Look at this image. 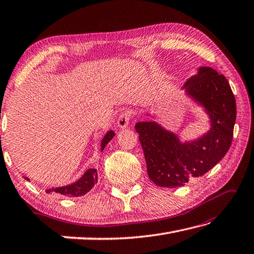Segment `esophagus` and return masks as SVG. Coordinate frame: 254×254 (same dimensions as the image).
Wrapping results in <instances>:
<instances>
[{
    "mask_svg": "<svg viewBox=\"0 0 254 254\" xmlns=\"http://www.w3.org/2000/svg\"><path fill=\"white\" fill-rule=\"evenodd\" d=\"M129 123H130V113L128 112H123L120 117H118V121H117V126L120 127L121 129L124 128H127Z\"/></svg>",
    "mask_w": 254,
    "mask_h": 254,
    "instance_id": "esophagus-1",
    "label": "esophagus"
}]
</instances>
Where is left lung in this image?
<instances>
[{
    "mask_svg": "<svg viewBox=\"0 0 254 254\" xmlns=\"http://www.w3.org/2000/svg\"><path fill=\"white\" fill-rule=\"evenodd\" d=\"M183 89L209 117L210 129L203 136L181 142L178 134L157 122H139L134 126L149 179L161 188H180L190 179L203 177L225 157L234 137L236 100L225 75L209 66H200Z\"/></svg>",
    "mask_w": 254,
    "mask_h": 254,
    "instance_id": "left-lung-1",
    "label": "left lung"
}]
</instances>
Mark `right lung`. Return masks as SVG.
Instances as JSON below:
<instances>
[{
    "instance_id": "obj_1",
    "label": "right lung",
    "mask_w": 254,
    "mask_h": 254,
    "mask_svg": "<svg viewBox=\"0 0 254 254\" xmlns=\"http://www.w3.org/2000/svg\"><path fill=\"white\" fill-rule=\"evenodd\" d=\"M115 136V132L113 130H108L105 136L103 137L101 142V151L104 150L106 144L110 142L112 139ZM27 181H29L28 178H25ZM97 183V171L96 169H89L86 170L84 174L76 181V182L61 186V188L56 189H48L46 190V192L48 194L50 193H57L59 195H64L65 197H79V196H83L87 192H90L93 186Z\"/></svg>"
}]
</instances>
